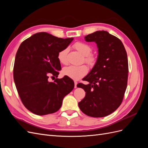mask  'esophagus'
<instances>
[{
	"label": "esophagus",
	"instance_id": "obj_1",
	"mask_svg": "<svg viewBox=\"0 0 148 148\" xmlns=\"http://www.w3.org/2000/svg\"><path fill=\"white\" fill-rule=\"evenodd\" d=\"M74 83H75V88H77V85L78 83H77V82H76V81H75V82H74Z\"/></svg>",
	"mask_w": 148,
	"mask_h": 148
}]
</instances>
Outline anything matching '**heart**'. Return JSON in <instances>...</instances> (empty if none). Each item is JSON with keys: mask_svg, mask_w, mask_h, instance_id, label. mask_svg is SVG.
Wrapping results in <instances>:
<instances>
[{"mask_svg": "<svg viewBox=\"0 0 148 148\" xmlns=\"http://www.w3.org/2000/svg\"><path fill=\"white\" fill-rule=\"evenodd\" d=\"M73 47L75 49L84 56V61L89 65H94L95 62V57L91 54L92 49L91 46L88 44L83 42H76ZM69 49L66 47L62 49L58 53L57 58L61 64H66L67 63V54H68ZM88 67L85 65H70L66 66L63 70V73L65 75L73 79H79L83 77L88 73Z\"/></svg>", "mask_w": 148, "mask_h": 148, "instance_id": "obj_1", "label": "heart"}]
</instances>
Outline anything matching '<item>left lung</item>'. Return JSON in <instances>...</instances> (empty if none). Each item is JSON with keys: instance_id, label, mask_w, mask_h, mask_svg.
Returning <instances> with one entry per match:
<instances>
[{"instance_id": "left-lung-1", "label": "left lung", "mask_w": 148, "mask_h": 148, "mask_svg": "<svg viewBox=\"0 0 148 148\" xmlns=\"http://www.w3.org/2000/svg\"><path fill=\"white\" fill-rule=\"evenodd\" d=\"M84 40L97 44L98 56L95 66L83 78L89 84H79L86 95L78 106L90 117H106L117 110L123 99L128 73L127 52L122 41L106 31L89 34Z\"/></svg>"}]
</instances>
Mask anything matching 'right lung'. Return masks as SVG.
<instances>
[{"instance_id":"right-lung-1","label":"right lung","mask_w":148,"mask_h":148,"mask_svg":"<svg viewBox=\"0 0 148 148\" xmlns=\"http://www.w3.org/2000/svg\"><path fill=\"white\" fill-rule=\"evenodd\" d=\"M73 38H60L41 32L22 42L16 53L13 78L18 93L26 109L38 115L59 110L64 97L73 90L74 82L65 76L57 77L61 70L58 53L67 47Z\"/></svg>"}]
</instances>
